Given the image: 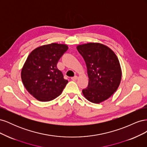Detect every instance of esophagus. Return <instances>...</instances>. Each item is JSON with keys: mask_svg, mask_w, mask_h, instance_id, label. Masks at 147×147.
I'll return each instance as SVG.
<instances>
[{"mask_svg": "<svg viewBox=\"0 0 147 147\" xmlns=\"http://www.w3.org/2000/svg\"><path fill=\"white\" fill-rule=\"evenodd\" d=\"M77 78H78V77H77V76H76V75H75V76L73 77H71V80H74V81L77 80Z\"/></svg>", "mask_w": 147, "mask_h": 147, "instance_id": "1", "label": "esophagus"}]
</instances>
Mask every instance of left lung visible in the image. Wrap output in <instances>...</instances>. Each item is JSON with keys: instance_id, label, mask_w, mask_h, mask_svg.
<instances>
[{"instance_id": "obj_1", "label": "left lung", "mask_w": 147, "mask_h": 147, "mask_svg": "<svg viewBox=\"0 0 147 147\" xmlns=\"http://www.w3.org/2000/svg\"><path fill=\"white\" fill-rule=\"evenodd\" d=\"M77 49L85 61L89 78L83 94L89 101L99 104L109 99L121 82V69L118 57L110 48L99 43L83 44Z\"/></svg>"}]
</instances>
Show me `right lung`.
<instances>
[{"instance_id": "right-lung-1", "label": "right lung", "mask_w": 147, "mask_h": 147, "mask_svg": "<svg viewBox=\"0 0 147 147\" xmlns=\"http://www.w3.org/2000/svg\"><path fill=\"white\" fill-rule=\"evenodd\" d=\"M67 50L65 44L53 43L35 48L28 56L21 70V79L27 91L38 100L55 99L68 83L57 67Z\"/></svg>"}]
</instances>
